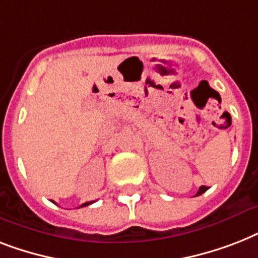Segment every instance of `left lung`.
I'll return each instance as SVG.
<instances>
[{"mask_svg":"<svg viewBox=\"0 0 258 258\" xmlns=\"http://www.w3.org/2000/svg\"><path fill=\"white\" fill-rule=\"evenodd\" d=\"M209 187H206V186H201L200 187V190H198V192H197L196 196H201V194H204L205 191H206V190H208Z\"/></svg>","mask_w":258,"mask_h":258,"instance_id":"obj_1","label":"left lung"}]
</instances>
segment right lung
<instances>
[{
  "label": "right lung",
  "instance_id": "obj_1",
  "mask_svg": "<svg viewBox=\"0 0 258 258\" xmlns=\"http://www.w3.org/2000/svg\"><path fill=\"white\" fill-rule=\"evenodd\" d=\"M93 202H95V201H89V202H86V204H83L82 206H80V208H84V206H88V205L93 204Z\"/></svg>",
  "mask_w": 258,
  "mask_h": 258
}]
</instances>
